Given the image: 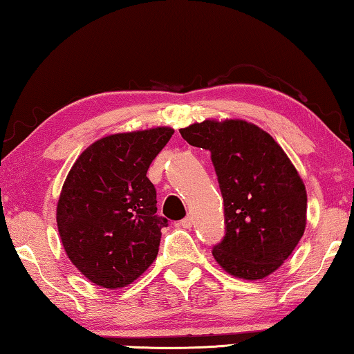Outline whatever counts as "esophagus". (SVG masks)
Listing matches in <instances>:
<instances>
[{
    "mask_svg": "<svg viewBox=\"0 0 354 354\" xmlns=\"http://www.w3.org/2000/svg\"><path fill=\"white\" fill-rule=\"evenodd\" d=\"M192 223H194V218L192 217H186V218H183L181 222H179V227L190 228V227H192Z\"/></svg>",
    "mask_w": 354,
    "mask_h": 354,
    "instance_id": "34e87169",
    "label": "esophagus"
}]
</instances>
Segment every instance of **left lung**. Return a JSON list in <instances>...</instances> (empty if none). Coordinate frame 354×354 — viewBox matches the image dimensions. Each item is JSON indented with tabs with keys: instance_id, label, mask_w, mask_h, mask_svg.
<instances>
[{
	"instance_id": "1",
	"label": "left lung",
	"mask_w": 354,
	"mask_h": 354,
	"mask_svg": "<svg viewBox=\"0 0 354 354\" xmlns=\"http://www.w3.org/2000/svg\"><path fill=\"white\" fill-rule=\"evenodd\" d=\"M189 145L211 151L227 233L212 255L244 280L271 276L293 254L307 223L298 170L266 131L244 120H205L179 129Z\"/></svg>"
}]
</instances>
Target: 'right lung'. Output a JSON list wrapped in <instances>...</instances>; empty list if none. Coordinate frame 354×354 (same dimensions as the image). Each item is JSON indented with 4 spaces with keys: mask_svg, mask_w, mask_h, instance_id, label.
<instances>
[{
    "mask_svg": "<svg viewBox=\"0 0 354 354\" xmlns=\"http://www.w3.org/2000/svg\"><path fill=\"white\" fill-rule=\"evenodd\" d=\"M167 126L111 133L83 151L56 205L59 238L78 271L102 288L127 287L153 265L160 228L147 171L173 136Z\"/></svg>",
    "mask_w": 354,
    "mask_h": 354,
    "instance_id": "add662e5",
    "label": "right lung"
}]
</instances>
